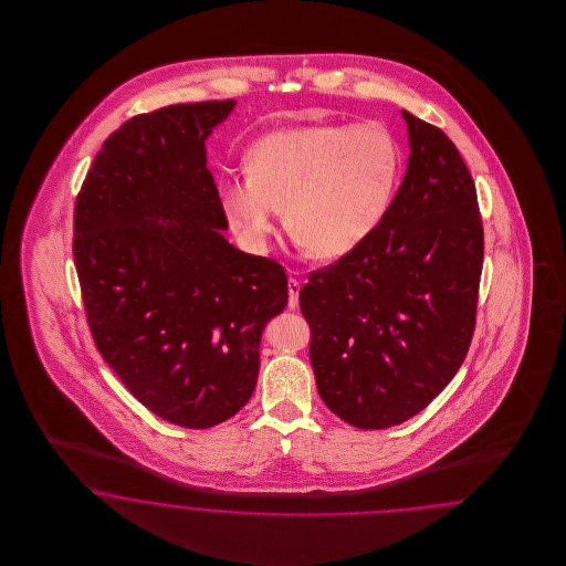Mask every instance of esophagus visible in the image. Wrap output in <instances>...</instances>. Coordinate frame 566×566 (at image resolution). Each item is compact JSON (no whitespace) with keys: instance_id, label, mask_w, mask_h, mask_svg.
<instances>
[{"instance_id":"obj_1","label":"esophagus","mask_w":566,"mask_h":566,"mask_svg":"<svg viewBox=\"0 0 566 566\" xmlns=\"http://www.w3.org/2000/svg\"><path fill=\"white\" fill-rule=\"evenodd\" d=\"M298 292H301V284H298L296 277L291 275V280H289V307H298Z\"/></svg>"}]
</instances>
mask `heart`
I'll list each match as a JSON object with an SVG mask.
<instances>
[{"instance_id":"1","label":"heart","mask_w":566,"mask_h":566,"mask_svg":"<svg viewBox=\"0 0 566 566\" xmlns=\"http://www.w3.org/2000/svg\"><path fill=\"white\" fill-rule=\"evenodd\" d=\"M398 168L395 137L377 122L286 128L253 143L247 174L223 182L220 203L253 249H265L282 209L311 258L338 259L376 230Z\"/></svg>"}]
</instances>
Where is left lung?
<instances>
[{"label": "left lung", "instance_id": "obj_1", "mask_svg": "<svg viewBox=\"0 0 566 566\" xmlns=\"http://www.w3.org/2000/svg\"><path fill=\"white\" fill-rule=\"evenodd\" d=\"M402 118L411 155L392 203L369 239L298 294L317 392L360 429L423 411L475 329L483 226L473 178L440 128Z\"/></svg>", "mask_w": 566, "mask_h": 566}]
</instances>
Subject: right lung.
Masks as SVG:
<instances>
[{"instance_id":"add662e5","label":"right lung","mask_w":566,"mask_h":566,"mask_svg":"<svg viewBox=\"0 0 566 566\" xmlns=\"http://www.w3.org/2000/svg\"><path fill=\"white\" fill-rule=\"evenodd\" d=\"M234 105L178 103L124 122L74 207L93 340L128 392L180 428H213L249 402L263 327L289 303L280 263L223 239L206 140Z\"/></svg>"}]
</instances>
